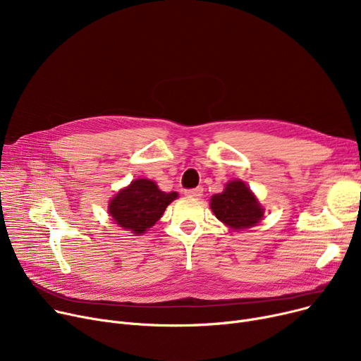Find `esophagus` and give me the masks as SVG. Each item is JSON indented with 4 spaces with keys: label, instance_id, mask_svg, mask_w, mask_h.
Listing matches in <instances>:
<instances>
[{
    "label": "esophagus",
    "instance_id": "obj_1",
    "mask_svg": "<svg viewBox=\"0 0 361 361\" xmlns=\"http://www.w3.org/2000/svg\"><path fill=\"white\" fill-rule=\"evenodd\" d=\"M203 193L202 187H196V188H190V190H185V196L188 197H200Z\"/></svg>",
    "mask_w": 361,
    "mask_h": 361
}]
</instances>
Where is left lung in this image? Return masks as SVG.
<instances>
[{
    "instance_id": "8db88e82",
    "label": "left lung",
    "mask_w": 361,
    "mask_h": 361,
    "mask_svg": "<svg viewBox=\"0 0 361 361\" xmlns=\"http://www.w3.org/2000/svg\"><path fill=\"white\" fill-rule=\"evenodd\" d=\"M211 209L215 216L233 230L250 228L263 218V206L250 188L241 180L226 183L222 193L211 197Z\"/></svg>"
}]
</instances>
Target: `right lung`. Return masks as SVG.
Instances as JSON below:
<instances>
[{
	"instance_id": "right-lung-1",
	"label": "right lung",
	"mask_w": 361,
	"mask_h": 361,
	"mask_svg": "<svg viewBox=\"0 0 361 361\" xmlns=\"http://www.w3.org/2000/svg\"><path fill=\"white\" fill-rule=\"evenodd\" d=\"M177 197L176 192H161L152 180L137 178L111 199L108 212L121 228L139 235L154 226Z\"/></svg>"
}]
</instances>
